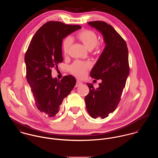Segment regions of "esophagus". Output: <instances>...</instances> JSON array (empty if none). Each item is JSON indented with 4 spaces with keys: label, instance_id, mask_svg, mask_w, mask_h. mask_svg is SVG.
<instances>
[{
    "label": "esophagus",
    "instance_id": "obj_1",
    "mask_svg": "<svg viewBox=\"0 0 158 158\" xmlns=\"http://www.w3.org/2000/svg\"><path fill=\"white\" fill-rule=\"evenodd\" d=\"M82 84H83V83H82V82H81V81H79V80H77V83H76V85H75V86H76V87H78V86H81Z\"/></svg>",
    "mask_w": 158,
    "mask_h": 158
}]
</instances>
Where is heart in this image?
<instances>
[{"instance_id": "obj_1", "label": "heart", "mask_w": 158, "mask_h": 158, "mask_svg": "<svg viewBox=\"0 0 158 158\" xmlns=\"http://www.w3.org/2000/svg\"><path fill=\"white\" fill-rule=\"evenodd\" d=\"M77 37L89 50H92L94 47H95L96 52L100 49V45L97 44L98 43V36L94 31L83 30L77 33ZM72 43V40L70 37H67L63 40V50L65 55H68ZM89 67L90 64L89 63L75 61L70 66V71L75 76L83 77Z\"/></svg>"}]
</instances>
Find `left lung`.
Wrapping results in <instances>:
<instances>
[{
    "label": "left lung",
    "mask_w": 158,
    "mask_h": 158,
    "mask_svg": "<svg viewBox=\"0 0 158 158\" xmlns=\"http://www.w3.org/2000/svg\"><path fill=\"white\" fill-rule=\"evenodd\" d=\"M88 23L103 35L106 45L90 73L92 78L102 82L97 89L87 83L89 92L85 100L92 118H105L120 102L130 72L128 50L126 42L111 25L103 21Z\"/></svg>",
    "instance_id": "8db88e82"
}]
</instances>
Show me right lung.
<instances>
[{
    "instance_id": "right-lung-1",
    "label": "right lung",
    "mask_w": 158,
    "mask_h": 158,
    "mask_svg": "<svg viewBox=\"0 0 158 158\" xmlns=\"http://www.w3.org/2000/svg\"><path fill=\"white\" fill-rule=\"evenodd\" d=\"M81 26L58 21L45 23L32 38L25 55L26 77L38 109L48 117L60 110L63 99L76 84L69 75L61 80L52 77V69L63 61V40Z\"/></svg>"
}]
</instances>
